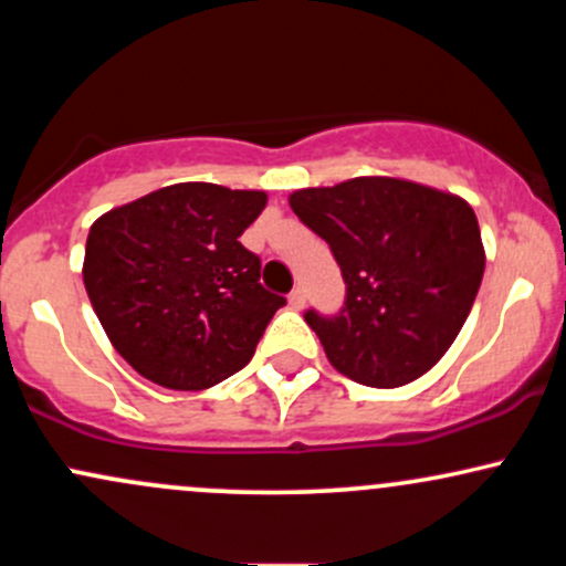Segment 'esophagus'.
I'll list each match as a JSON object with an SVG mask.
<instances>
[{
    "label": "esophagus",
    "instance_id": "1",
    "mask_svg": "<svg viewBox=\"0 0 566 566\" xmlns=\"http://www.w3.org/2000/svg\"><path fill=\"white\" fill-rule=\"evenodd\" d=\"M290 305H292V308H303V305H305V290L303 287H295L290 292Z\"/></svg>",
    "mask_w": 566,
    "mask_h": 566
}]
</instances>
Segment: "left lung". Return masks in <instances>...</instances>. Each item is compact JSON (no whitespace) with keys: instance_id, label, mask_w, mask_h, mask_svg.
Returning <instances> with one entry per match:
<instances>
[{"instance_id":"8db88e82","label":"left lung","mask_w":566,"mask_h":566,"mask_svg":"<svg viewBox=\"0 0 566 566\" xmlns=\"http://www.w3.org/2000/svg\"><path fill=\"white\" fill-rule=\"evenodd\" d=\"M290 207L333 250L346 282L337 314L305 311L329 365L373 388L426 375L471 314L484 247L469 201L396 178L303 188Z\"/></svg>"}]
</instances>
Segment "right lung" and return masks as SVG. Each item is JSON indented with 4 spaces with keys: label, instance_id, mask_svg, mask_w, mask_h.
<instances>
[{
    "label": "right lung",
    "instance_id": "right-lung-1",
    "mask_svg": "<svg viewBox=\"0 0 566 566\" xmlns=\"http://www.w3.org/2000/svg\"><path fill=\"white\" fill-rule=\"evenodd\" d=\"M263 207V191L175 184L95 220L84 287L143 378L201 391L252 359L287 303L263 287L261 258L239 242Z\"/></svg>",
    "mask_w": 566,
    "mask_h": 566
}]
</instances>
